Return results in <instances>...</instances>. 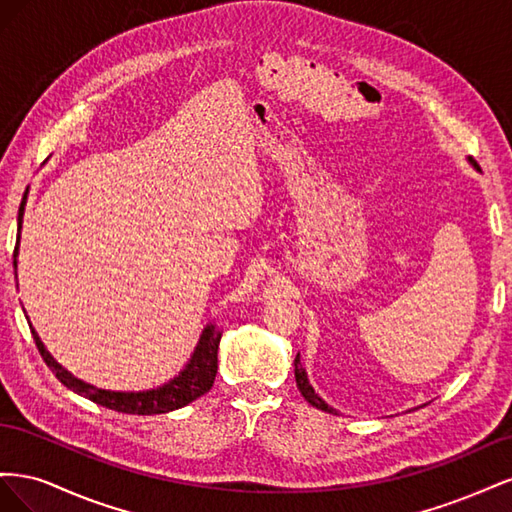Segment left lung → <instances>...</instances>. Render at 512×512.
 Listing matches in <instances>:
<instances>
[{
	"instance_id": "left-lung-1",
	"label": "left lung",
	"mask_w": 512,
	"mask_h": 512,
	"mask_svg": "<svg viewBox=\"0 0 512 512\" xmlns=\"http://www.w3.org/2000/svg\"><path fill=\"white\" fill-rule=\"evenodd\" d=\"M294 378H297V386H299V391H301V395L305 397L307 404H312L314 408L324 410V412H331V414L335 412L329 404H324V401L318 397V393L314 391V386L309 384L307 374H305V369H303V365H301L299 354H297V359H294Z\"/></svg>"
}]
</instances>
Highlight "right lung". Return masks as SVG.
I'll list each match as a JSON object with an SVG mask.
<instances>
[{
  "label": "right lung",
  "instance_id": "obj_1",
  "mask_svg": "<svg viewBox=\"0 0 512 512\" xmlns=\"http://www.w3.org/2000/svg\"><path fill=\"white\" fill-rule=\"evenodd\" d=\"M25 203H27V192L21 200L19 207V224H17V247H14V273H17V256H19V241H21V228H23V213H25ZM32 329V324H29ZM34 342L38 346V352L42 354L44 363L49 365V369L57 376V380L68 386L70 391L79 393L87 399L94 401V404H100L104 408H111L117 412H126V414H164V412H173L177 408H183L192 404L194 399H198L200 395H205L215 380V374H218V346L222 333L215 329V324H207L203 335H200L198 344L194 348L192 359L188 361L179 376H175L173 380H168L166 384L158 386V389L151 391H138V393H121V391H106V389H96L79 378H74L68 369L61 367L51 352L44 348L42 339L38 337V333L32 329Z\"/></svg>",
  "mask_w": 512,
  "mask_h": 512
}]
</instances>
